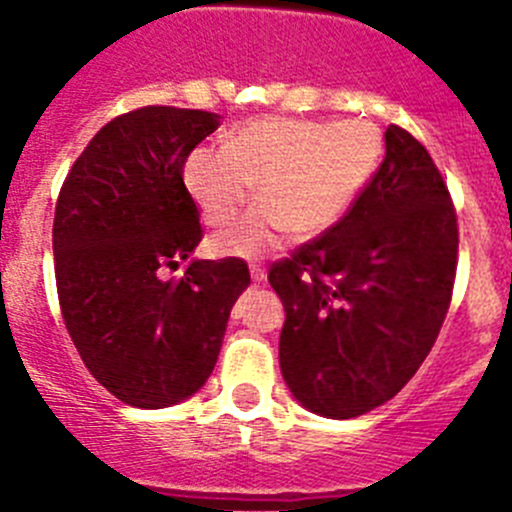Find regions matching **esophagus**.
Returning <instances> with one entry per match:
<instances>
[{"label":"esophagus","instance_id":"1","mask_svg":"<svg viewBox=\"0 0 512 512\" xmlns=\"http://www.w3.org/2000/svg\"><path fill=\"white\" fill-rule=\"evenodd\" d=\"M251 279H253V282H264V279H266V269H264V266L253 264L251 266Z\"/></svg>","mask_w":512,"mask_h":512}]
</instances>
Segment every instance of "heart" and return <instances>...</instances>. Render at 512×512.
<instances>
[{"instance_id": "obj_1", "label": "heart", "mask_w": 512, "mask_h": 512, "mask_svg": "<svg viewBox=\"0 0 512 512\" xmlns=\"http://www.w3.org/2000/svg\"><path fill=\"white\" fill-rule=\"evenodd\" d=\"M379 153V133L361 120L256 117L230 130L225 148H194L184 184L215 228L241 215L256 184L261 205L217 235L212 248L223 256H259L287 230L297 238L328 230L372 179Z\"/></svg>"}]
</instances>
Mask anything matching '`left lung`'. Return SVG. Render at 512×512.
Listing matches in <instances>:
<instances>
[{"label": "left lung", "mask_w": 512, "mask_h": 512, "mask_svg": "<svg viewBox=\"0 0 512 512\" xmlns=\"http://www.w3.org/2000/svg\"><path fill=\"white\" fill-rule=\"evenodd\" d=\"M384 161L333 228L274 261L287 320L279 366L325 418H356L397 395L431 354L459 253L451 194L431 153L390 125Z\"/></svg>", "instance_id": "left-lung-1"}]
</instances>
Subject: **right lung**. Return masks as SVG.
I'll return each mask as SVG.
<instances>
[{"mask_svg": "<svg viewBox=\"0 0 512 512\" xmlns=\"http://www.w3.org/2000/svg\"><path fill=\"white\" fill-rule=\"evenodd\" d=\"M220 115L148 104L115 117L71 166L53 217L61 315L81 361L117 400L169 408L215 369L230 310L251 274L243 259L164 269L202 241L184 164Z\"/></svg>", "mask_w": 512, "mask_h": 512, "instance_id": "1", "label": "right lung"}]
</instances>
